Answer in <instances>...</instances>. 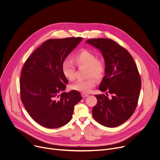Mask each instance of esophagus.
<instances>
[{"mask_svg": "<svg viewBox=\"0 0 160 160\" xmlns=\"http://www.w3.org/2000/svg\"><path fill=\"white\" fill-rule=\"evenodd\" d=\"M82 98H86V97L88 96V94H85V93H82Z\"/></svg>", "mask_w": 160, "mask_h": 160, "instance_id": "obj_1", "label": "esophagus"}]
</instances>
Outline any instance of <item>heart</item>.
Masks as SVG:
<instances>
[{
  "label": "heart",
  "mask_w": 160,
  "mask_h": 160,
  "mask_svg": "<svg viewBox=\"0 0 160 160\" xmlns=\"http://www.w3.org/2000/svg\"><path fill=\"white\" fill-rule=\"evenodd\" d=\"M73 62L70 60H64L61 65V70L64 77L70 81L75 78L76 68L77 67H87V75L88 78L85 80H79L71 85L73 90L79 91L82 93L90 92L95 85L97 80L101 79L106 72V63L102 58H97L93 52L88 49H82L72 57ZM74 64H73V63Z\"/></svg>",
  "instance_id": "heart-1"
}]
</instances>
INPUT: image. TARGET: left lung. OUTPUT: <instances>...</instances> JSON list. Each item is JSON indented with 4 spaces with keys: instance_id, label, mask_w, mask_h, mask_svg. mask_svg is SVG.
<instances>
[{
    "instance_id": "1",
    "label": "left lung",
    "mask_w": 160,
    "mask_h": 160,
    "mask_svg": "<svg viewBox=\"0 0 160 160\" xmlns=\"http://www.w3.org/2000/svg\"><path fill=\"white\" fill-rule=\"evenodd\" d=\"M86 42L101 51L106 66L99 86L106 95H96L98 102L92 109V116L104 127L119 126L130 118L138 103L141 79L138 67L128 51L115 41L91 38ZM108 93L112 95L109 99Z\"/></svg>"
}]
</instances>
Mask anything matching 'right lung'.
Returning a JSON list of instances; mask_svg holds the SVG:
<instances>
[{"instance_id": "right-lung-1", "label": "right lung", "mask_w": 160, "mask_h": 160, "mask_svg": "<svg viewBox=\"0 0 160 160\" xmlns=\"http://www.w3.org/2000/svg\"><path fill=\"white\" fill-rule=\"evenodd\" d=\"M82 40V37L50 39L27 59L19 80L20 96L31 118L42 127L56 128L69 122L79 92L63 91L68 83L61 65Z\"/></svg>"}]
</instances>
